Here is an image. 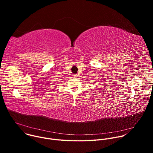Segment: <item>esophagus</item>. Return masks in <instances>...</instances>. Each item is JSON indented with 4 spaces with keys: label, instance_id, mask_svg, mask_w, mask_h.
Instances as JSON below:
<instances>
[{
    "label": "esophagus",
    "instance_id": "obj_1",
    "mask_svg": "<svg viewBox=\"0 0 153 153\" xmlns=\"http://www.w3.org/2000/svg\"><path fill=\"white\" fill-rule=\"evenodd\" d=\"M73 77H77V74H74V75H73Z\"/></svg>",
    "mask_w": 153,
    "mask_h": 153
}]
</instances>
